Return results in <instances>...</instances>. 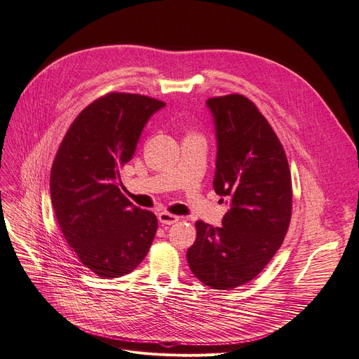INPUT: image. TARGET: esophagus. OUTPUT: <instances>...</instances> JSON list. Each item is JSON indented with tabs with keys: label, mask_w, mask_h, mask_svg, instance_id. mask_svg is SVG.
Listing matches in <instances>:
<instances>
[{
	"label": "esophagus",
	"mask_w": 359,
	"mask_h": 359,
	"mask_svg": "<svg viewBox=\"0 0 359 359\" xmlns=\"http://www.w3.org/2000/svg\"><path fill=\"white\" fill-rule=\"evenodd\" d=\"M158 220L161 224H168V226H170V224H175L179 220V217L175 216V215H171V213H167V211H163V213L158 215Z\"/></svg>",
	"instance_id": "obj_1"
}]
</instances>
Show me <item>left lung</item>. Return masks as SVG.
Wrapping results in <instances>:
<instances>
[{"instance_id": "obj_1", "label": "left lung", "mask_w": 359, "mask_h": 359, "mask_svg": "<svg viewBox=\"0 0 359 359\" xmlns=\"http://www.w3.org/2000/svg\"><path fill=\"white\" fill-rule=\"evenodd\" d=\"M217 159L213 188L231 208L222 226L198 220L187 257L205 285L232 290L264 269L290 226L291 175L283 144L257 106L243 95L211 97Z\"/></svg>"}]
</instances>
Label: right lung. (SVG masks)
I'll list each match as a JSON object with an SVG mask.
<instances>
[{
  "label": "right lung",
  "instance_id": "add662e5",
  "mask_svg": "<svg viewBox=\"0 0 359 359\" xmlns=\"http://www.w3.org/2000/svg\"><path fill=\"white\" fill-rule=\"evenodd\" d=\"M165 103L108 93L79 112L59 146L50 175L51 204L66 243L97 276L135 271L158 228L152 211L119 191V171L135 155L151 115Z\"/></svg>",
  "mask_w": 359,
  "mask_h": 359
}]
</instances>
